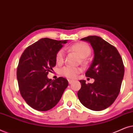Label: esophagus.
<instances>
[{
    "instance_id": "obj_1",
    "label": "esophagus",
    "mask_w": 133,
    "mask_h": 133,
    "mask_svg": "<svg viewBox=\"0 0 133 133\" xmlns=\"http://www.w3.org/2000/svg\"><path fill=\"white\" fill-rule=\"evenodd\" d=\"M68 83H69V84H71V83H72V80H71V79H68Z\"/></svg>"
}]
</instances>
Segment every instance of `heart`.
Listing matches in <instances>:
<instances>
[{
	"label": "heart",
	"instance_id": "heart-1",
	"mask_svg": "<svg viewBox=\"0 0 133 133\" xmlns=\"http://www.w3.org/2000/svg\"><path fill=\"white\" fill-rule=\"evenodd\" d=\"M70 50L77 53L82 58V62L85 63L86 62L85 58L89 56L91 53V49L90 46L86 43L83 42L76 43L72 45L70 48ZM64 61V52L63 50H60L56 54V61L57 64L61 65ZM81 71V69L77 67H72L66 66L63 67L59 71V73L61 76L68 78V79H75L78 74Z\"/></svg>",
	"mask_w": 133,
	"mask_h": 133
}]
</instances>
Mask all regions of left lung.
I'll use <instances>...</instances> for the list:
<instances>
[{
	"label": "left lung",
	"mask_w": 133,
	"mask_h": 133,
	"mask_svg": "<svg viewBox=\"0 0 133 133\" xmlns=\"http://www.w3.org/2000/svg\"><path fill=\"white\" fill-rule=\"evenodd\" d=\"M91 45L94 59L85 76L94 79L87 84L81 80V88L77 92L83 106L93 111L105 110L111 105L119 95L124 76L122 59L116 47L102 38L90 36L82 38Z\"/></svg>",
	"instance_id": "1"
}]
</instances>
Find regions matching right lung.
Instances as JSON below:
<instances>
[{
	"mask_svg": "<svg viewBox=\"0 0 133 133\" xmlns=\"http://www.w3.org/2000/svg\"><path fill=\"white\" fill-rule=\"evenodd\" d=\"M67 41L43 38L27 47L17 69L19 91L27 104L34 110L48 111L61 99L68 82L60 77L52 81L47 75L56 66V54Z\"/></svg>",
	"mask_w": 133,
	"mask_h": 133,
	"instance_id": "add662e5",
	"label": "right lung"
}]
</instances>
